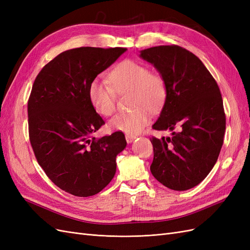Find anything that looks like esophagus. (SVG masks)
Instances as JSON below:
<instances>
[{
	"label": "esophagus",
	"instance_id": "1",
	"mask_svg": "<svg viewBox=\"0 0 250 250\" xmlns=\"http://www.w3.org/2000/svg\"><path fill=\"white\" fill-rule=\"evenodd\" d=\"M125 139L127 141V143H132L135 139H137V137L135 135H130V134H126L125 135Z\"/></svg>",
	"mask_w": 250,
	"mask_h": 250
}]
</instances>
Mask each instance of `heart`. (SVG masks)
Listing matches in <instances>:
<instances>
[{
  "instance_id": "heart-1",
  "label": "heart",
  "mask_w": 250,
  "mask_h": 250,
  "mask_svg": "<svg viewBox=\"0 0 250 250\" xmlns=\"http://www.w3.org/2000/svg\"><path fill=\"white\" fill-rule=\"evenodd\" d=\"M108 82L102 77L90 81L87 95L96 112L111 116L116 110V93L129 92L130 111L121 112L108 122V129L115 132L137 134L150 120V111L160 109L167 96V86L161 75L134 60L126 59L118 63L109 73Z\"/></svg>"
}]
</instances>
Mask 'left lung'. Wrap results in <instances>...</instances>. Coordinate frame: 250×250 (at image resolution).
<instances>
[{
	"mask_svg": "<svg viewBox=\"0 0 250 250\" xmlns=\"http://www.w3.org/2000/svg\"><path fill=\"white\" fill-rule=\"evenodd\" d=\"M140 57L155 67L167 86L152 128L173 131L171 138L150 139V171L171 190H188L208 176L220 153L225 132L220 89L201 60L184 48L153 47L142 50Z\"/></svg>",
	"mask_w": 250,
	"mask_h": 250,
	"instance_id": "left-lung-1",
	"label": "left lung"
}]
</instances>
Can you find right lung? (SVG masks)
Instances as JSON below:
<instances>
[{"label": "right lung", "mask_w": 250, "mask_h": 250, "mask_svg": "<svg viewBox=\"0 0 250 250\" xmlns=\"http://www.w3.org/2000/svg\"><path fill=\"white\" fill-rule=\"evenodd\" d=\"M126 51H64L42 67L33 83L28 121L36 160L58 188L78 197L96 195L110 183L116 157L127 145L123 132L95 140L93 133L105 122L87 95L90 81Z\"/></svg>", "instance_id": "1"}]
</instances>
